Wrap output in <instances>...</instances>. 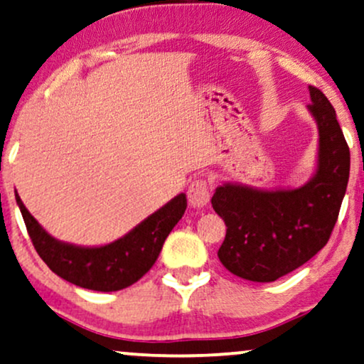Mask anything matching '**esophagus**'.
<instances>
[{"instance_id":"obj_1","label":"esophagus","mask_w":364,"mask_h":364,"mask_svg":"<svg viewBox=\"0 0 364 364\" xmlns=\"http://www.w3.org/2000/svg\"><path fill=\"white\" fill-rule=\"evenodd\" d=\"M187 196H188V204L192 207H197V209L205 207L210 200L209 183H207V181H204V178H196V181L188 186Z\"/></svg>"}]
</instances>
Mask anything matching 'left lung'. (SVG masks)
Returning <instances> with one entry per match:
<instances>
[{"label": "left lung", "instance_id": "1", "mask_svg": "<svg viewBox=\"0 0 364 364\" xmlns=\"http://www.w3.org/2000/svg\"><path fill=\"white\" fill-rule=\"evenodd\" d=\"M308 110L318 125L314 176L296 188H256L223 183L212 207L224 219L220 262L232 274L254 282H272L289 274L326 245L349 178V147L336 112L324 93L309 87Z\"/></svg>", "mask_w": 364, "mask_h": 364}]
</instances>
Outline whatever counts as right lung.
Returning <instances> with one entry per match:
<instances>
[{
  "label": "right lung",
  "instance_id": "add662e5",
  "mask_svg": "<svg viewBox=\"0 0 364 364\" xmlns=\"http://www.w3.org/2000/svg\"><path fill=\"white\" fill-rule=\"evenodd\" d=\"M15 197L31 242L46 266L61 279L102 292L125 289L149 272L167 235L187 209L186 193H178L124 237L105 245L87 247L55 239L28 212L18 192Z\"/></svg>",
  "mask_w": 364,
  "mask_h": 364
}]
</instances>
